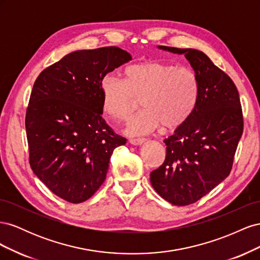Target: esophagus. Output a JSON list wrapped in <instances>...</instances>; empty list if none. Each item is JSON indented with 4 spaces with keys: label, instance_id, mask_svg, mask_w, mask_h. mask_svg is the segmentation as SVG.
<instances>
[{
    "label": "esophagus",
    "instance_id": "34e87169",
    "mask_svg": "<svg viewBox=\"0 0 260 260\" xmlns=\"http://www.w3.org/2000/svg\"><path fill=\"white\" fill-rule=\"evenodd\" d=\"M145 139H143V138H139V139H130V143L132 144V145H141V144H143L144 142H145Z\"/></svg>",
    "mask_w": 260,
    "mask_h": 260
}]
</instances>
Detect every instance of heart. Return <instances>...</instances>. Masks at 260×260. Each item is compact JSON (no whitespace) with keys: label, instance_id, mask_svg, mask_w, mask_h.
<instances>
[{"label":"heart","instance_id":"1","mask_svg":"<svg viewBox=\"0 0 260 260\" xmlns=\"http://www.w3.org/2000/svg\"><path fill=\"white\" fill-rule=\"evenodd\" d=\"M103 111L116 120H127L138 105L144 109L129 123L130 135H147L161 127L182 125L198 103V76L188 67L148 60L129 66L124 80L106 75L100 84Z\"/></svg>","mask_w":260,"mask_h":260}]
</instances>
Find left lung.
Returning <instances> with one entry per match:
<instances>
[{
    "label": "left lung",
    "mask_w": 260,
    "mask_h": 260,
    "mask_svg": "<svg viewBox=\"0 0 260 260\" xmlns=\"http://www.w3.org/2000/svg\"><path fill=\"white\" fill-rule=\"evenodd\" d=\"M183 54L198 76L200 93L190 118L164 142L167 154L151 172L155 191L172 205H190L229 176L243 133L237 86L205 53L195 49L157 46Z\"/></svg>",
    "instance_id": "left-lung-1"
}]
</instances>
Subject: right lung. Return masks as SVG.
I'll use <instances>...</instances> for the list:
<instances>
[{
    "label": "right lung",
    "instance_id": "obj_1",
    "mask_svg": "<svg viewBox=\"0 0 260 260\" xmlns=\"http://www.w3.org/2000/svg\"><path fill=\"white\" fill-rule=\"evenodd\" d=\"M131 60L116 46L65 55L39 75L26 114L34 174L69 203L89 200L104 182L114 149L127 140L102 118L100 84Z\"/></svg>",
    "mask_w": 260,
    "mask_h": 260
}]
</instances>
